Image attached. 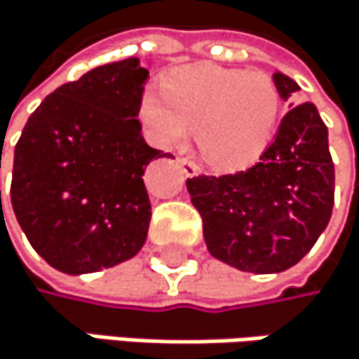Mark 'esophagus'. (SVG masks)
Wrapping results in <instances>:
<instances>
[{
    "instance_id": "34e87169",
    "label": "esophagus",
    "mask_w": 359,
    "mask_h": 359,
    "mask_svg": "<svg viewBox=\"0 0 359 359\" xmlns=\"http://www.w3.org/2000/svg\"><path fill=\"white\" fill-rule=\"evenodd\" d=\"M176 163L181 165V170H183V174H185V176H196V174L200 172V165H198L196 161H191V159L181 157V159H176Z\"/></svg>"
}]
</instances>
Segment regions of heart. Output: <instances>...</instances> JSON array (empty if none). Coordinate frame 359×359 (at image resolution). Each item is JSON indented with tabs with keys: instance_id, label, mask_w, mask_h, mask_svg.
Listing matches in <instances>:
<instances>
[{
	"instance_id": "obj_1",
	"label": "heart",
	"mask_w": 359,
	"mask_h": 359,
	"mask_svg": "<svg viewBox=\"0 0 359 359\" xmlns=\"http://www.w3.org/2000/svg\"><path fill=\"white\" fill-rule=\"evenodd\" d=\"M278 110V91L266 74L215 65L174 72L163 93L151 89L140 102L155 142L183 147L196 130L200 155L223 170L243 168L266 149Z\"/></svg>"
}]
</instances>
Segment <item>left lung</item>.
Wrapping results in <instances>:
<instances>
[{
	"mask_svg": "<svg viewBox=\"0 0 359 359\" xmlns=\"http://www.w3.org/2000/svg\"><path fill=\"white\" fill-rule=\"evenodd\" d=\"M272 81L280 100L296 102V81L280 72ZM187 191L212 257L255 274L296 266L327 227L334 206V163L315 104L287 110L255 165L187 178Z\"/></svg>",
	"mask_w": 359,
	"mask_h": 359,
	"instance_id": "left-lung-1",
	"label": "left lung"
}]
</instances>
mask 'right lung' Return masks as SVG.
Masks as SVG:
<instances>
[{
	"label": "right lung",
	"mask_w": 359,
	"mask_h": 359,
	"mask_svg": "<svg viewBox=\"0 0 359 359\" xmlns=\"http://www.w3.org/2000/svg\"><path fill=\"white\" fill-rule=\"evenodd\" d=\"M147 79L136 57L93 67L53 91L14 147L16 221L59 272L112 268L147 241L151 202L142 176L153 159L168 155L142 138Z\"/></svg>",
	"instance_id": "add662e5"
}]
</instances>
